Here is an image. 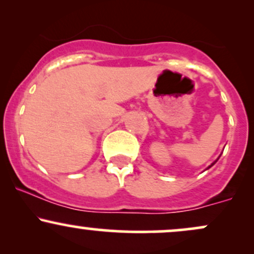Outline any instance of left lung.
Here are the masks:
<instances>
[{
  "instance_id": "left-lung-1",
  "label": "left lung",
  "mask_w": 254,
  "mask_h": 254,
  "mask_svg": "<svg viewBox=\"0 0 254 254\" xmlns=\"http://www.w3.org/2000/svg\"><path fill=\"white\" fill-rule=\"evenodd\" d=\"M220 156H221V155H220ZM220 156H218V159H220ZM218 159H217V160H218ZM217 160H216V161H214V162H212V164H211L210 166H209V167H208V168H210V167H211V166H214L215 164H216V162H217ZM208 168H206V170H208Z\"/></svg>"
}]
</instances>
